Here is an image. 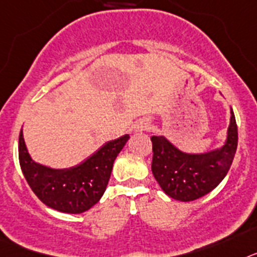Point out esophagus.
Returning a JSON list of instances; mask_svg holds the SVG:
<instances>
[{
  "label": "esophagus",
  "instance_id": "1",
  "mask_svg": "<svg viewBox=\"0 0 257 257\" xmlns=\"http://www.w3.org/2000/svg\"><path fill=\"white\" fill-rule=\"evenodd\" d=\"M147 126H149V124H146V122H141V124H138V125L136 126V132L145 131V129H147Z\"/></svg>",
  "mask_w": 257,
  "mask_h": 257
}]
</instances>
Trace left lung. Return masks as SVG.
I'll use <instances>...</instances> for the list:
<instances>
[{"instance_id":"1","label":"left lung","mask_w":257,"mask_h":257,"mask_svg":"<svg viewBox=\"0 0 257 257\" xmlns=\"http://www.w3.org/2000/svg\"><path fill=\"white\" fill-rule=\"evenodd\" d=\"M151 142V171L163 191L173 199L191 202L211 193L230 169L238 145L235 116L231 111L227 141L221 150L190 155L177 150L164 137L153 136Z\"/></svg>"}]
</instances>
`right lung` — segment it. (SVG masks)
<instances>
[{
	"label": "right lung",
	"instance_id": "add662e5",
	"mask_svg": "<svg viewBox=\"0 0 257 257\" xmlns=\"http://www.w3.org/2000/svg\"><path fill=\"white\" fill-rule=\"evenodd\" d=\"M129 136L107 142L94 155L71 169H51L36 164L19 133V163L27 182L44 204L64 213H82L94 206L106 190L113 162Z\"/></svg>",
	"mask_w": 257,
	"mask_h": 257
}]
</instances>
